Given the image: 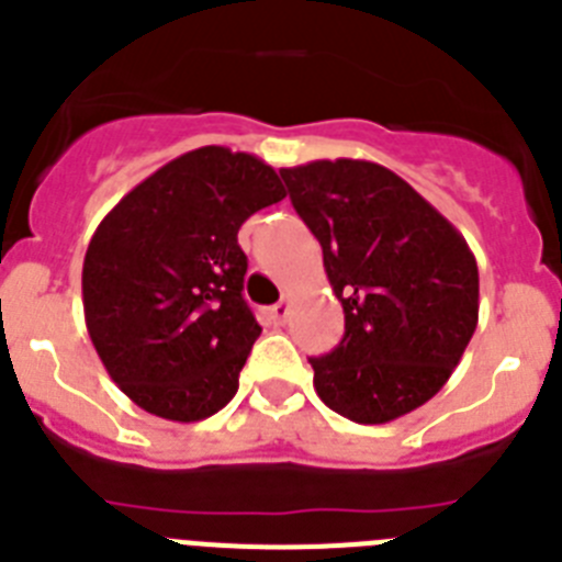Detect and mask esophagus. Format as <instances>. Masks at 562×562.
<instances>
[{
	"label": "esophagus",
	"mask_w": 562,
	"mask_h": 562,
	"mask_svg": "<svg viewBox=\"0 0 562 562\" xmlns=\"http://www.w3.org/2000/svg\"><path fill=\"white\" fill-rule=\"evenodd\" d=\"M270 315L276 324H284L286 317H290V297H281V301H278V304L270 310Z\"/></svg>",
	"instance_id": "obj_1"
}]
</instances>
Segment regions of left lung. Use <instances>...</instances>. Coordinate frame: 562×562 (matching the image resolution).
<instances>
[{
  "label": "left lung",
  "instance_id": "obj_1",
  "mask_svg": "<svg viewBox=\"0 0 562 562\" xmlns=\"http://www.w3.org/2000/svg\"><path fill=\"white\" fill-rule=\"evenodd\" d=\"M281 177L346 315L340 346L310 357L317 396L360 425L411 414L450 380L479 324L473 250L385 166L340 157Z\"/></svg>",
  "mask_w": 562,
  "mask_h": 562
}]
</instances>
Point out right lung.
<instances>
[{"label":"right lung","instance_id":"right-lung-1","mask_svg":"<svg viewBox=\"0 0 562 562\" xmlns=\"http://www.w3.org/2000/svg\"><path fill=\"white\" fill-rule=\"evenodd\" d=\"M286 196L252 154L202 146L103 216L83 256V317L103 369L148 414L200 422L238 391L261 335L238 227Z\"/></svg>","mask_w":562,"mask_h":562}]
</instances>
